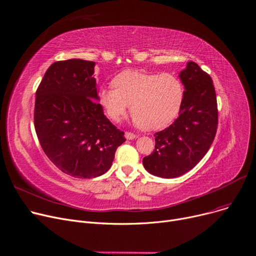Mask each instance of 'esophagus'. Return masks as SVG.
Segmentation results:
<instances>
[{"label":"esophagus","mask_w":256,"mask_h":256,"mask_svg":"<svg viewBox=\"0 0 256 256\" xmlns=\"http://www.w3.org/2000/svg\"><path fill=\"white\" fill-rule=\"evenodd\" d=\"M125 138H126L127 140H133V138H138V136H136L134 133L126 132V133H125Z\"/></svg>","instance_id":"esophagus-1"}]
</instances>
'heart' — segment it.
I'll use <instances>...</instances> for the list:
<instances>
[{
    "instance_id": "b5f03b06",
    "label": "heart",
    "mask_w": 256,
    "mask_h": 256,
    "mask_svg": "<svg viewBox=\"0 0 256 256\" xmlns=\"http://www.w3.org/2000/svg\"><path fill=\"white\" fill-rule=\"evenodd\" d=\"M103 86L99 102L107 116L118 120L130 104L132 120L146 130L160 129L177 116L184 98V85L176 75L125 70Z\"/></svg>"
}]
</instances>
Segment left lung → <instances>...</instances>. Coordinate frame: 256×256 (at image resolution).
Returning a JSON list of instances; mask_svg holds the SVG:
<instances>
[{
    "instance_id": "8db88e82",
    "label": "left lung",
    "mask_w": 256,
    "mask_h": 256,
    "mask_svg": "<svg viewBox=\"0 0 256 256\" xmlns=\"http://www.w3.org/2000/svg\"><path fill=\"white\" fill-rule=\"evenodd\" d=\"M184 98L179 116L156 132L155 149L144 157L147 171L162 178H175L188 172L208 153L218 128L216 96L210 76L192 62L180 72Z\"/></svg>"
}]
</instances>
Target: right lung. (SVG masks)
<instances>
[{"mask_svg":"<svg viewBox=\"0 0 256 256\" xmlns=\"http://www.w3.org/2000/svg\"><path fill=\"white\" fill-rule=\"evenodd\" d=\"M94 62L68 59L50 66L36 90L34 126L46 155L60 171L90 179L110 168L124 132L98 103Z\"/></svg>","mask_w":256,"mask_h":256,"instance_id":"1","label":"right lung"}]
</instances>
